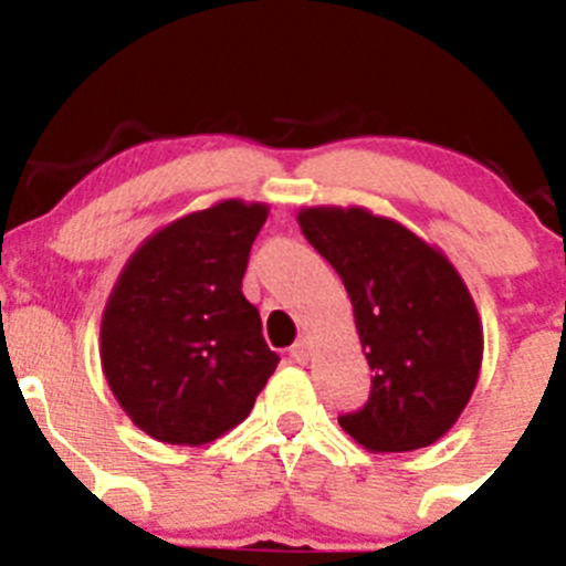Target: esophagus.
I'll return each instance as SVG.
<instances>
[{
    "instance_id": "esophagus-1",
    "label": "esophagus",
    "mask_w": 566,
    "mask_h": 566,
    "mask_svg": "<svg viewBox=\"0 0 566 566\" xmlns=\"http://www.w3.org/2000/svg\"><path fill=\"white\" fill-rule=\"evenodd\" d=\"M290 356H293L295 364L310 361V339H298L293 347H290Z\"/></svg>"
}]
</instances>
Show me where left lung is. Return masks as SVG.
I'll use <instances>...</instances> for the list:
<instances>
[{
    "label": "left lung",
    "mask_w": 566,
    "mask_h": 566,
    "mask_svg": "<svg viewBox=\"0 0 566 566\" xmlns=\"http://www.w3.org/2000/svg\"><path fill=\"white\" fill-rule=\"evenodd\" d=\"M306 241L345 284L375 373L367 405L339 416L369 452H413L452 430L482 369V319L441 249L367 208H301Z\"/></svg>",
    "instance_id": "left-lung-1"
}]
</instances>
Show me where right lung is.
<instances>
[{"instance_id":"1","label":"right lung","mask_w":566,"mask_h":566,"mask_svg":"<svg viewBox=\"0 0 566 566\" xmlns=\"http://www.w3.org/2000/svg\"><path fill=\"white\" fill-rule=\"evenodd\" d=\"M268 205L224 199L153 232L101 319V367L119 408L161 443L202 447L241 424L279 356L243 295Z\"/></svg>"}]
</instances>
